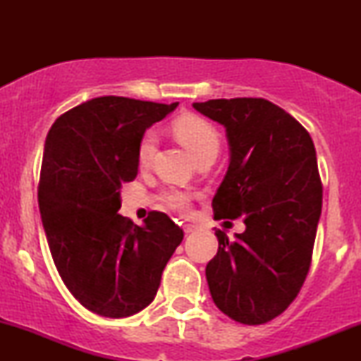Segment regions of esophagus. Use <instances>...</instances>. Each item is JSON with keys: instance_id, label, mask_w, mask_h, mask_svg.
<instances>
[{"instance_id": "34e87169", "label": "esophagus", "mask_w": 361, "mask_h": 361, "mask_svg": "<svg viewBox=\"0 0 361 361\" xmlns=\"http://www.w3.org/2000/svg\"><path fill=\"white\" fill-rule=\"evenodd\" d=\"M195 230V225H192V224H185L184 225V231L185 233H192V231Z\"/></svg>"}]
</instances>
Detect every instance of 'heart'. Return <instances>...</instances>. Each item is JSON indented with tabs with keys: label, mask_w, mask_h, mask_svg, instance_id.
I'll use <instances>...</instances> for the list:
<instances>
[{
	"label": "heart",
	"mask_w": 361,
	"mask_h": 361,
	"mask_svg": "<svg viewBox=\"0 0 361 361\" xmlns=\"http://www.w3.org/2000/svg\"><path fill=\"white\" fill-rule=\"evenodd\" d=\"M172 131L177 136L182 145H184L192 156L195 159H200L202 156H216V152L220 149V135L216 131V128L212 125L210 121H207L205 118L195 116V115H187L180 116L172 123ZM157 147V135L156 131L147 130L142 135L140 141V147H137V166L141 169L151 166L152 159H154ZM192 199L194 194L189 190L171 189L164 190L161 194L162 204L169 209L185 214L189 212L192 205Z\"/></svg>",
	"instance_id": "obj_1"
}]
</instances>
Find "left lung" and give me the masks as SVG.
<instances>
[{
  "label": "left lung",
  "instance_id": "1",
  "mask_svg": "<svg viewBox=\"0 0 361 361\" xmlns=\"http://www.w3.org/2000/svg\"><path fill=\"white\" fill-rule=\"evenodd\" d=\"M194 108L225 126L230 166L214 197L216 220L243 219L207 264L212 299L235 322L261 325L284 312L307 278L322 210L312 137L264 98H219Z\"/></svg>",
  "mask_w": 361,
  "mask_h": 361
}]
</instances>
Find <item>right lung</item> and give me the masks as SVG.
<instances>
[{"mask_svg": "<svg viewBox=\"0 0 361 361\" xmlns=\"http://www.w3.org/2000/svg\"><path fill=\"white\" fill-rule=\"evenodd\" d=\"M176 106L93 98L59 116L46 137L37 200L49 250L73 298L103 317H130L149 305L184 238L162 212H149L145 226L118 214L146 128Z\"/></svg>", "mask_w": 361, "mask_h": 361, "instance_id": "1", "label": "right lung"}]
</instances>
